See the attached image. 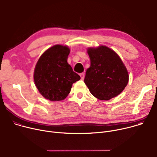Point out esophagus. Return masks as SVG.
<instances>
[{"label": "esophagus", "mask_w": 157, "mask_h": 157, "mask_svg": "<svg viewBox=\"0 0 157 157\" xmlns=\"http://www.w3.org/2000/svg\"><path fill=\"white\" fill-rule=\"evenodd\" d=\"M80 76H81V79H84V73H81L80 74Z\"/></svg>", "instance_id": "obj_1"}]
</instances>
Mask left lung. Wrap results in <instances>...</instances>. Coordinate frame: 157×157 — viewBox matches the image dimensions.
Here are the masks:
<instances>
[{
    "label": "left lung",
    "mask_w": 157,
    "mask_h": 157,
    "mask_svg": "<svg viewBox=\"0 0 157 157\" xmlns=\"http://www.w3.org/2000/svg\"><path fill=\"white\" fill-rule=\"evenodd\" d=\"M91 66L87 69L84 82L91 93L101 100L120 94L128 82V73L118 55L106 46L88 50Z\"/></svg>",
    "instance_id": "left-lung-1"
}]
</instances>
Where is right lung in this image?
Here are the masks:
<instances>
[{
	"mask_svg": "<svg viewBox=\"0 0 157 157\" xmlns=\"http://www.w3.org/2000/svg\"><path fill=\"white\" fill-rule=\"evenodd\" d=\"M69 49L56 45L46 51L38 60L34 73L40 93L50 101H61L71 91L74 82L81 79L67 63Z\"/></svg>",
	"mask_w": 157,
	"mask_h": 157,
	"instance_id": "right-lung-1",
	"label": "right lung"
}]
</instances>
